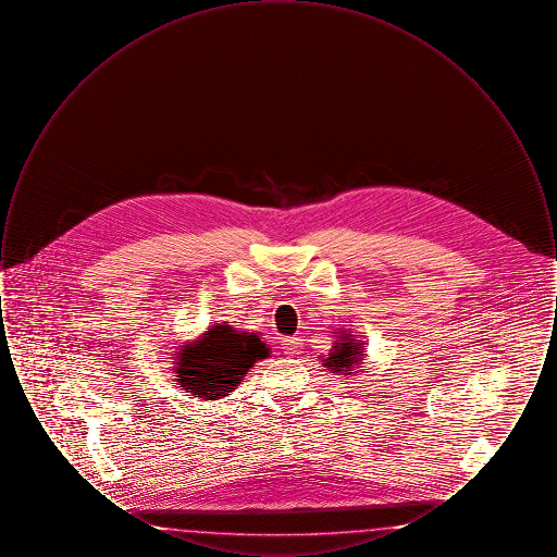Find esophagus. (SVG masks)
<instances>
[{
    "mask_svg": "<svg viewBox=\"0 0 557 557\" xmlns=\"http://www.w3.org/2000/svg\"><path fill=\"white\" fill-rule=\"evenodd\" d=\"M300 338H284V343H282V348H284V352L286 355H296L298 350H300Z\"/></svg>",
    "mask_w": 557,
    "mask_h": 557,
    "instance_id": "34e87169",
    "label": "esophagus"
}]
</instances>
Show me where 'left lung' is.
I'll return each instance as SVG.
<instances>
[{
	"label": "left lung",
	"mask_w": 557,
	"mask_h": 557,
	"mask_svg": "<svg viewBox=\"0 0 557 557\" xmlns=\"http://www.w3.org/2000/svg\"><path fill=\"white\" fill-rule=\"evenodd\" d=\"M361 352H363L361 343H355L352 334H346L345 330H341V336L334 343V348L330 350L325 366L332 370V373L350 375V373H355L352 368L361 361Z\"/></svg>",
	"instance_id": "8db88e82"
}]
</instances>
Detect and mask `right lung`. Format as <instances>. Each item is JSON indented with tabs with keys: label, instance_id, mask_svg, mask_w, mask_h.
I'll list each match as a JSON object with an SVG mask.
<instances>
[{
	"label": "right lung",
	"instance_id": "right-lung-1",
	"mask_svg": "<svg viewBox=\"0 0 557 557\" xmlns=\"http://www.w3.org/2000/svg\"><path fill=\"white\" fill-rule=\"evenodd\" d=\"M267 355L269 348L257 334L216 323L200 341L182 348L175 368L177 382L186 393L202 400L227 397L246 371Z\"/></svg>",
	"mask_w": 557,
	"mask_h": 557
}]
</instances>
